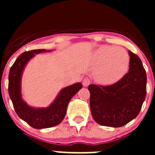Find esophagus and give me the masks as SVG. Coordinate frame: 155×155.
I'll list each match as a JSON object with an SVG mask.
<instances>
[{"mask_svg":"<svg viewBox=\"0 0 155 155\" xmlns=\"http://www.w3.org/2000/svg\"><path fill=\"white\" fill-rule=\"evenodd\" d=\"M82 83H83V85H84V87H87V86L90 84V83H91V81H90V79L88 78H84Z\"/></svg>","mask_w":155,"mask_h":155,"instance_id":"34e87169","label":"esophagus"}]
</instances>
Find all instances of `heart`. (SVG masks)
<instances>
[{"label": "heart", "instance_id": "heart-1", "mask_svg": "<svg viewBox=\"0 0 155 155\" xmlns=\"http://www.w3.org/2000/svg\"><path fill=\"white\" fill-rule=\"evenodd\" d=\"M98 70L97 81L103 84H113L121 79L127 72L130 57L125 50L114 46H102L94 56Z\"/></svg>", "mask_w": 155, "mask_h": 155}]
</instances>
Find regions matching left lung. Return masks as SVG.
Masks as SVG:
<instances>
[{"label":"left lung","instance_id":"obj_1","mask_svg":"<svg viewBox=\"0 0 155 155\" xmlns=\"http://www.w3.org/2000/svg\"><path fill=\"white\" fill-rule=\"evenodd\" d=\"M129 71L111 85L90 84V108L97 124L120 127L136 118L147 94V74L140 59L129 51Z\"/></svg>","mask_w":155,"mask_h":155}]
</instances>
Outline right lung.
Here are the masks:
<instances>
[{
	"label": "right lung",
	"instance_id": "obj_1",
	"mask_svg": "<svg viewBox=\"0 0 155 155\" xmlns=\"http://www.w3.org/2000/svg\"><path fill=\"white\" fill-rule=\"evenodd\" d=\"M41 52H46V50L24 52L16 59L8 75V93L15 113L21 120L35 129L49 128L61 124L67 113L70 100L82 87L81 83L64 87L55 101L46 109H35L28 106L21 98V74L30 59Z\"/></svg>",
	"mask_w": 155,
	"mask_h": 155
}]
</instances>
